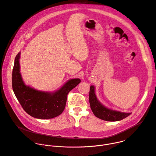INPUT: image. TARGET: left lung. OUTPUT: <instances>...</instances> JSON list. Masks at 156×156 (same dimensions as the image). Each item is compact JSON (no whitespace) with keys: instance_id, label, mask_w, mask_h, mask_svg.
Instances as JSON below:
<instances>
[{"instance_id":"1","label":"left lung","mask_w":156,"mask_h":156,"mask_svg":"<svg viewBox=\"0 0 156 156\" xmlns=\"http://www.w3.org/2000/svg\"><path fill=\"white\" fill-rule=\"evenodd\" d=\"M89 100H90V107L94 115L103 120L108 122L120 121L125 119L131 114L112 110L102 105L96 97L94 86H90Z\"/></svg>"}]
</instances>
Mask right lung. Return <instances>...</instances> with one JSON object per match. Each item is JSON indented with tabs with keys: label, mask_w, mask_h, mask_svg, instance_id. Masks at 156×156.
<instances>
[{
	"label": "right lung",
	"mask_w": 156,
	"mask_h": 156,
	"mask_svg": "<svg viewBox=\"0 0 156 156\" xmlns=\"http://www.w3.org/2000/svg\"><path fill=\"white\" fill-rule=\"evenodd\" d=\"M19 52L12 72V87L16 98L25 112L39 119H50L60 115L65 109L67 94L80 82L79 78L70 79L54 92L37 90L24 83L20 73Z\"/></svg>",
	"instance_id": "right-lung-1"
}]
</instances>
